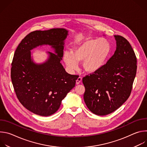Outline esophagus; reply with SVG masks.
Returning <instances> with one entry per match:
<instances>
[{
    "label": "esophagus",
    "instance_id": "obj_1",
    "mask_svg": "<svg viewBox=\"0 0 147 147\" xmlns=\"http://www.w3.org/2000/svg\"><path fill=\"white\" fill-rule=\"evenodd\" d=\"M81 80H82V77H78V78L76 80V84H79L81 82Z\"/></svg>",
    "mask_w": 147,
    "mask_h": 147
}]
</instances>
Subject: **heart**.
I'll use <instances>...</instances> for the list:
<instances>
[{
    "mask_svg": "<svg viewBox=\"0 0 147 147\" xmlns=\"http://www.w3.org/2000/svg\"><path fill=\"white\" fill-rule=\"evenodd\" d=\"M111 51L109 41L105 38H91L76 47L71 53L65 54L64 59L70 70L77 67V63L82 61V67L89 73L100 69L105 64Z\"/></svg>",
    "mask_w": 147,
    "mask_h": 147,
    "instance_id": "1",
    "label": "heart"
}]
</instances>
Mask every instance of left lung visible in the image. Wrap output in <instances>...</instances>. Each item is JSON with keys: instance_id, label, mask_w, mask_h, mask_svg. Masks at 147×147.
Returning a JSON list of instances; mask_svg holds the SVG:
<instances>
[{"instance_id": "left-lung-1", "label": "left lung", "mask_w": 147, "mask_h": 147, "mask_svg": "<svg viewBox=\"0 0 147 147\" xmlns=\"http://www.w3.org/2000/svg\"><path fill=\"white\" fill-rule=\"evenodd\" d=\"M114 36V55L100 69L82 78L84 102L99 116L112 113L127 100L136 75L137 58L129 42L120 35Z\"/></svg>"}]
</instances>
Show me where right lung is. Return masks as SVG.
<instances>
[{"label":"right lung","instance_id":"add662e5","mask_svg":"<svg viewBox=\"0 0 147 147\" xmlns=\"http://www.w3.org/2000/svg\"><path fill=\"white\" fill-rule=\"evenodd\" d=\"M68 31L64 28L35 31L22 40L15 51L11 69L13 86L20 103L36 115L49 116L55 113L75 87L78 76L67 73L60 63ZM44 45L51 46L55 53L49 52L48 60L36 64L30 51Z\"/></svg>","mask_w":147,"mask_h":147}]
</instances>
